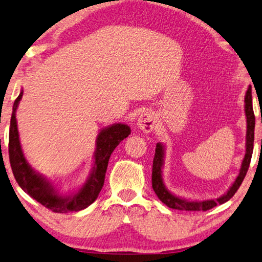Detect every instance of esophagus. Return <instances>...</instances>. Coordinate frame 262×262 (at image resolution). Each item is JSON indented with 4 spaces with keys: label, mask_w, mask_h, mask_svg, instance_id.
Listing matches in <instances>:
<instances>
[{
    "label": "esophagus",
    "mask_w": 262,
    "mask_h": 262,
    "mask_svg": "<svg viewBox=\"0 0 262 262\" xmlns=\"http://www.w3.org/2000/svg\"><path fill=\"white\" fill-rule=\"evenodd\" d=\"M156 126V117L152 112L144 111L142 112L137 119V127L143 133H150L154 130Z\"/></svg>",
    "instance_id": "34e87169"
}]
</instances>
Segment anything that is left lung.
<instances>
[{
	"instance_id": "left-lung-1",
	"label": "left lung",
	"mask_w": 262,
	"mask_h": 262,
	"mask_svg": "<svg viewBox=\"0 0 262 262\" xmlns=\"http://www.w3.org/2000/svg\"><path fill=\"white\" fill-rule=\"evenodd\" d=\"M245 116H246V151L244 159L242 161V166L238 173V177L236 178L235 182L232 183L229 190L219 197L217 199H207V201H188L185 198H181L175 196L169 190L166 188L163 180V167H164V158H165V146L163 143H157L156 154L154 158V165H152V188L158 198L163 202L166 206L174 210L180 211H207L211 210L219 204H223L229 201L234 196L237 190L241 187L242 182L245 178L251 163L252 154H253V142H254V126H255V117L252 106V89L251 85L247 88L245 94Z\"/></svg>"
}]
</instances>
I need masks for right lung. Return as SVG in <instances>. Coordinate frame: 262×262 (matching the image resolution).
I'll list each match as a JSON object with an SVG mask.
<instances>
[{
	"instance_id": "obj_1",
	"label": "right lung",
	"mask_w": 262,
	"mask_h": 262,
	"mask_svg": "<svg viewBox=\"0 0 262 262\" xmlns=\"http://www.w3.org/2000/svg\"><path fill=\"white\" fill-rule=\"evenodd\" d=\"M23 97V90L16 98L12 107L9 132V159L16 181L24 191L36 202L55 213H69L84 210L96 201L105 179L108 159L113 150L122 140L130 134V128L126 123H115L103 128L96 139L94 152V166L88 179L77 192L60 194L52 183L37 174L27 163L19 141L16 111Z\"/></svg>"
}]
</instances>
